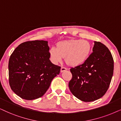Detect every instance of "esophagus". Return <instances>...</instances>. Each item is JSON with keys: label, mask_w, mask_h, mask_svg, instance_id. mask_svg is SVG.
I'll return each instance as SVG.
<instances>
[{"label": "esophagus", "mask_w": 121, "mask_h": 121, "mask_svg": "<svg viewBox=\"0 0 121 121\" xmlns=\"http://www.w3.org/2000/svg\"><path fill=\"white\" fill-rule=\"evenodd\" d=\"M68 70V69L65 68V67H62V66L61 68L60 71H61V73H62V72H64V71H65V70Z\"/></svg>", "instance_id": "1"}]
</instances>
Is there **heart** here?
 I'll use <instances>...</instances> for the list:
<instances>
[{"label":"heart","mask_w":121,"mask_h":121,"mask_svg":"<svg viewBox=\"0 0 121 121\" xmlns=\"http://www.w3.org/2000/svg\"><path fill=\"white\" fill-rule=\"evenodd\" d=\"M91 51V44L84 39H70L58 42L55 47H51L49 54L51 61L57 64L63 57L69 65L78 66L83 63Z\"/></svg>","instance_id":"obj_1"}]
</instances>
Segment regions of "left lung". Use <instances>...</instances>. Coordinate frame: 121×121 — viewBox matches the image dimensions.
<instances>
[{
	"mask_svg": "<svg viewBox=\"0 0 121 121\" xmlns=\"http://www.w3.org/2000/svg\"><path fill=\"white\" fill-rule=\"evenodd\" d=\"M93 52L82 65L70 69L73 78L69 87L75 97L89 102L103 97L109 88L114 69L109 50L104 44L94 41Z\"/></svg>",
	"mask_w": 121,
	"mask_h": 121,
	"instance_id": "left-lung-1",
	"label": "left lung"
}]
</instances>
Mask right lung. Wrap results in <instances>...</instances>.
Wrapping results in <instances>:
<instances>
[{"label": "right lung", "mask_w": 121, "mask_h": 121, "mask_svg": "<svg viewBox=\"0 0 121 121\" xmlns=\"http://www.w3.org/2000/svg\"><path fill=\"white\" fill-rule=\"evenodd\" d=\"M48 42L27 41L20 44L9 60V82L21 98L34 100L42 97L61 67L50 60Z\"/></svg>", "instance_id": "add662e5"}]
</instances>
